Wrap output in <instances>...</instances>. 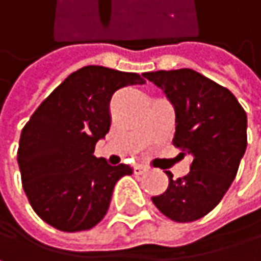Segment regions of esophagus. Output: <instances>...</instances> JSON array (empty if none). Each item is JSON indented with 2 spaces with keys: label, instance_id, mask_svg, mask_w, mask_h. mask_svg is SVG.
<instances>
[{
  "label": "esophagus",
  "instance_id": "esophagus-1",
  "mask_svg": "<svg viewBox=\"0 0 261 261\" xmlns=\"http://www.w3.org/2000/svg\"><path fill=\"white\" fill-rule=\"evenodd\" d=\"M147 169H149V168H147V166H144V165H135V166H134V172H135L137 175L144 174Z\"/></svg>",
  "mask_w": 261,
  "mask_h": 261
}]
</instances>
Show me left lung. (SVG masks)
<instances>
[{
  "label": "left lung",
  "instance_id": "left-lung-1",
  "mask_svg": "<svg viewBox=\"0 0 261 261\" xmlns=\"http://www.w3.org/2000/svg\"><path fill=\"white\" fill-rule=\"evenodd\" d=\"M175 111L174 144L192 155L188 175L152 197L168 218L188 223L209 214L232 185L245 155L246 112L226 87L192 69L146 72Z\"/></svg>",
  "mask_w": 261,
  "mask_h": 261
}]
</instances>
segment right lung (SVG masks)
<instances>
[{"label":"right lung","mask_w":261,"mask_h":261,"mask_svg":"<svg viewBox=\"0 0 261 261\" xmlns=\"http://www.w3.org/2000/svg\"><path fill=\"white\" fill-rule=\"evenodd\" d=\"M141 75L103 66L70 73L24 126L18 147L22 189L47 224L64 232L86 231L106 215L115 183L129 165L111 166L93 155L111 129L112 95Z\"/></svg>","instance_id":"1"}]
</instances>
